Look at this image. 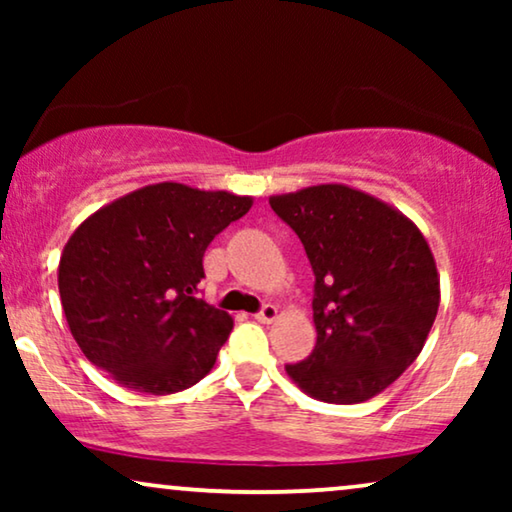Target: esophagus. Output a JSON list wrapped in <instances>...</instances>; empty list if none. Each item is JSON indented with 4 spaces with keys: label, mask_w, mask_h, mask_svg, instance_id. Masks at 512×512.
<instances>
[{
    "label": "esophagus",
    "mask_w": 512,
    "mask_h": 512,
    "mask_svg": "<svg viewBox=\"0 0 512 512\" xmlns=\"http://www.w3.org/2000/svg\"><path fill=\"white\" fill-rule=\"evenodd\" d=\"M279 317V310L275 305H265L261 312L256 314V319L261 321V324H272V321H275Z\"/></svg>",
    "instance_id": "1"
}]
</instances>
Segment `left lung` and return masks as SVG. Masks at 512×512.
Masks as SVG:
<instances>
[{"instance_id": "1", "label": "left lung", "mask_w": 512, "mask_h": 512, "mask_svg": "<svg viewBox=\"0 0 512 512\" xmlns=\"http://www.w3.org/2000/svg\"><path fill=\"white\" fill-rule=\"evenodd\" d=\"M314 270L317 345L286 375L307 396L352 405L394 384L422 352L440 305L431 247L375 195L319 184L270 195Z\"/></svg>"}]
</instances>
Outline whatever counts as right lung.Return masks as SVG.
Instances as JSON below:
<instances>
[{"instance_id":"1","label":"right lung","mask_w":512,"mask_h":512,"mask_svg":"<svg viewBox=\"0 0 512 512\" xmlns=\"http://www.w3.org/2000/svg\"><path fill=\"white\" fill-rule=\"evenodd\" d=\"M251 205V195L163 181L90 214L58 265L62 310L86 359L139 394L200 382L233 331L228 312L195 298L202 256Z\"/></svg>"}]
</instances>
